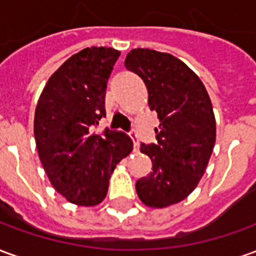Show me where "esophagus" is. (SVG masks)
I'll use <instances>...</instances> for the list:
<instances>
[{
	"instance_id": "34e87169",
	"label": "esophagus",
	"mask_w": 256,
	"mask_h": 256,
	"mask_svg": "<svg viewBox=\"0 0 256 256\" xmlns=\"http://www.w3.org/2000/svg\"><path fill=\"white\" fill-rule=\"evenodd\" d=\"M130 137L133 140V148H134V152H138L140 150V141H138V137H137V134L136 133H130Z\"/></svg>"
}]
</instances>
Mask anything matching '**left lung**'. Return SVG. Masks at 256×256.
<instances>
[{"label":"left lung","mask_w":256,"mask_h":256,"mask_svg":"<svg viewBox=\"0 0 256 256\" xmlns=\"http://www.w3.org/2000/svg\"><path fill=\"white\" fill-rule=\"evenodd\" d=\"M124 67L148 90V106L158 114V144H141L152 172L136 182L140 200L164 208L186 198L203 177L215 144V116L210 96L196 74L170 53L133 49Z\"/></svg>","instance_id":"8db88e82"}]
</instances>
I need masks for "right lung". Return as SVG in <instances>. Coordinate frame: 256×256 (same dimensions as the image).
I'll use <instances>...</instances> for the list:
<instances>
[{
  "mask_svg": "<svg viewBox=\"0 0 256 256\" xmlns=\"http://www.w3.org/2000/svg\"><path fill=\"white\" fill-rule=\"evenodd\" d=\"M119 56L106 46L75 53L53 72L36 104L40 160L53 188L76 206L100 204L116 164L133 150L122 132L93 133L106 116V82Z\"/></svg>",
  "mask_w": 256,
  "mask_h": 256,
  "instance_id": "add662e5",
  "label": "right lung"
}]
</instances>
